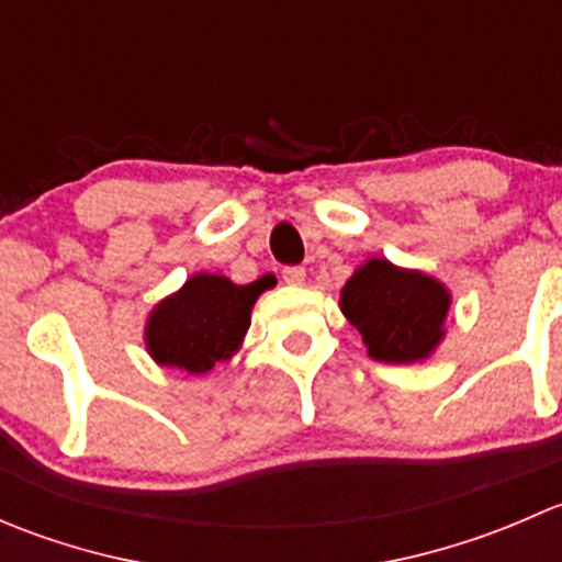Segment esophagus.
<instances>
[{
	"label": "esophagus",
	"instance_id": "34e87169",
	"mask_svg": "<svg viewBox=\"0 0 562 562\" xmlns=\"http://www.w3.org/2000/svg\"><path fill=\"white\" fill-rule=\"evenodd\" d=\"M304 277H307V271H304L302 266H285V269H282V280H285L288 285H302Z\"/></svg>",
	"mask_w": 562,
	"mask_h": 562
}]
</instances>
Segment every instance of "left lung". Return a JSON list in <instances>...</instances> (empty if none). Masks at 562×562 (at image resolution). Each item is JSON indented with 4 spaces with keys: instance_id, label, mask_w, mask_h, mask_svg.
Returning <instances> with one entry per match:
<instances>
[{
    "instance_id": "left-lung-1",
    "label": "left lung",
    "mask_w": 562,
    "mask_h": 562,
    "mask_svg": "<svg viewBox=\"0 0 562 562\" xmlns=\"http://www.w3.org/2000/svg\"><path fill=\"white\" fill-rule=\"evenodd\" d=\"M339 307L359 328L367 353L386 364L429 359L443 339L451 293L422 271L370 258L339 293Z\"/></svg>"
}]
</instances>
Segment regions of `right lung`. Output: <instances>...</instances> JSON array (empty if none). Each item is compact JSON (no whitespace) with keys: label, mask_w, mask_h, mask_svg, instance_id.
Instances as JSON below:
<instances>
[{"label":"right lung","mask_w":562,"mask_h":562,"mask_svg":"<svg viewBox=\"0 0 562 562\" xmlns=\"http://www.w3.org/2000/svg\"><path fill=\"white\" fill-rule=\"evenodd\" d=\"M269 280L236 285L228 277L195 274L151 310L146 321V350L162 367L203 375L239 350L249 313Z\"/></svg>","instance_id":"right-lung-1"}]
</instances>
